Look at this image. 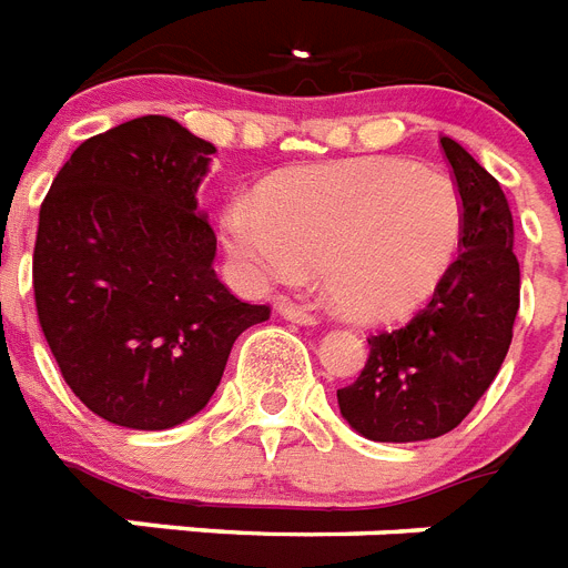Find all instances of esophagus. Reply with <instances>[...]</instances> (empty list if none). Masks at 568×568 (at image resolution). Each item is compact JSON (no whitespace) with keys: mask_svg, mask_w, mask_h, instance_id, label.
<instances>
[{"mask_svg":"<svg viewBox=\"0 0 568 568\" xmlns=\"http://www.w3.org/2000/svg\"><path fill=\"white\" fill-rule=\"evenodd\" d=\"M275 311H278L284 320L296 322V325H316V316H313V313L302 311V307H296V305H290V302H281Z\"/></svg>","mask_w":568,"mask_h":568,"instance_id":"esophagus-1","label":"esophagus"}]
</instances>
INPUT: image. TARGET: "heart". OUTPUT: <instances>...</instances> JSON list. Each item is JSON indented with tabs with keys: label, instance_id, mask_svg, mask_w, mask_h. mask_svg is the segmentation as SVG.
<instances>
[{
	"label": "heart",
	"instance_id": "obj_1",
	"mask_svg": "<svg viewBox=\"0 0 568 568\" xmlns=\"http://www.w3.org/2000/svg\"><path fill=\"white\" fill-rule=\"evenodd\" d=\"M464 199L398 158H348L281 175L261 205L234 199L222 243L248 287L293 284L316 263L346 320L393 322L428 305L464 246Z\"/></svg>",
	"mask_w": 568,
	"mask_h": 568
}]
</instances>
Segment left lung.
<instances>
[{"instance_id": "left-lung-1", "label": "left lung", "mask_w": 568, "mask_h": 568, "mask_svg": "<svg viewBox=\"0 0 568 568\" xmlns=\"http://www.w3.org/2000/svg\"><path fill=\"white\" fill-rule=\"evenodd\" d=\"M464 199V252L405 328L369 337V361L337 389L343 419L375 443L448 434L501 369L519 313L514 213L501 184L457 140L439 138Z\"/></svg>"}]
</instances>
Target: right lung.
<instances>
[{
    "label": "right lung",
    "mask_w": 568,
    "mask_h": 568,
    "mask_svg": "<svg viewBox=\"0 0 568 568\" xmlns=\"http://www.w3.org/2000/svg\"><path fill=\"white\" fill-rule=\"evenodd\" d=\"M213 152L170 116H138L84 140L40 205V328L72 393L122 428L196 416L234 339L270 320L213 272L216 234L196 199Z\"/></svg>",
    "instance_id": "1"
}]
</instances>
